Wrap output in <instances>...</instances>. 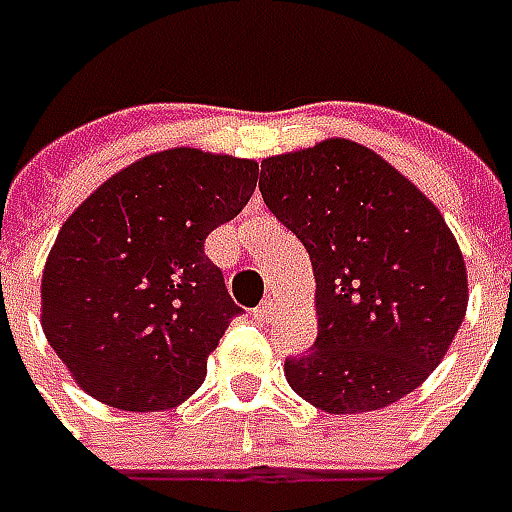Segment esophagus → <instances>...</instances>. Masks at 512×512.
<instances>
[{
    "mask_svg": "<svg viewBox=\"0 0 512 512\" xmlns=\"http://www.w3.org/2000/svg\"><path fill=\"white\" fill-rule=\"evenodd\" d=\"M274 313H277V305H274L271 299H266L263 305L252 310V316H255L257 321H271V318H274Z\"/></svg>",
    "mask_w": 512,
    "mask_h": 512,
    "instance_id": "obj_1",
    "label": "esophagus"
}]
</instances>
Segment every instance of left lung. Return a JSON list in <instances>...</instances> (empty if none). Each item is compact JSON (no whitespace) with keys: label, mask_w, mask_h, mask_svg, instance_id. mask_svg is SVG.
I'll return each instance as SVG.
<instances>
[{"label":"left lung","mask_w":512,"mask_h":512,"mask_svg":"<svg viewBox=\"0 0 512 512\" xmlns=\"http://www.w3.org/2000/svg\"><path fill=\"white\" fill-rule=\"evenodd\" d=\"M266 207L302 241L318 338L285 357L324 413H368L416 391L455 341L466 263L441 210L368 146L330 138L260 163Z\"/></svg>","instance_id":"1"}]
</instances>
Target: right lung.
Masks as SVG:
<instances>
[{"mask_svg": "<svg viewBox=\"0 0 512 512\" xmlns=\"http://www.w3.org/2000/svg\"><path fill=\"white\" fill-rule=\"evenodd\" d=\"M255 185V160L180 146L121 169L71 213L46 257L41 324L82 391L149 413L205 382L241 313L205 238Z\"/></svg>", "mask_w": 512, "mask_h": 512, "instance_id": "obj_1", "label": "right lung"}]
</instances>
